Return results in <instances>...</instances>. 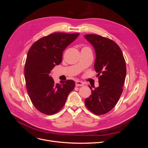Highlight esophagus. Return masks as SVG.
I'll return each instance as SVG.
<instances>
[{
    "instance_id": "34e87169",
    "label": "esophagus",
    "mask_w": 148,
    "mask_h": 148,
    "mask_svg": "<svg viewBox=\"0 0 148 148\" xmlns=\"http://www.w3.org/2000/svg\"><path fill=\"white\" fill-rule=\"evenodd\" d=\"M75 84H76V86H83V85H84V84H83V83H82V82H80V81H77L75 82Z\"/></svg>"
}]
</instances>
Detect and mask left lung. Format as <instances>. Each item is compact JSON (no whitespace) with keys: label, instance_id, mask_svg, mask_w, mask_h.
Masks as SVG:
<instances>
[{"label":"left lung","instance_id":"8db88e82","mask_svg":"<svg viewBox=\"0 0 148 148\" xmlns=\"http://www.w3.org/2000/svg\"><path fill=\"white\" fill-rule=\"evenodd\" d=\"M84 37L95 48V70L99 79V86L91 90L84 103L93 114L103 115L114 108L122 95L126 64L120 48L112 40L96 34H86Z\"/></svg>","mask_w":148,"mask_h":148}]
</instances>
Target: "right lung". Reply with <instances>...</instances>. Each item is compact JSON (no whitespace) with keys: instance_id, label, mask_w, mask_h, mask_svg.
I'll use <instances>...</instances> for the list:
<instances>
[{"instance_id":"add662e5","label":"right lung","mask_w":148,"mask_h":148,"mask_svg":"<svg viewBox=\"0 0 148 148\" xmlns=\"http://www.w3.org/2000/svg\"><path fill=\"white\" fill-rule=\"evenodd\" d=\"M79 35L54 33L39 39L29 49L25 65L26 86L33 104L44 114L58 112L75 86L71 79L55 84L51 74L62 62L64 51Z\"/></svg>"}]
</instances>
